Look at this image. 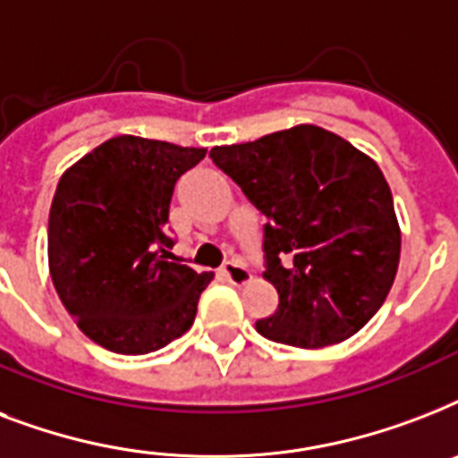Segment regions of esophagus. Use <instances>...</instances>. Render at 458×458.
I'll list each match as a JSON object with an SVG mask.
<instances>
[{"label": "esophagus", "mask_w": 458, "mask_h": 458, "mask_svg": "<svg viewBox=\"0 0 458 458\" xmlns=\"http://www.w3.org/2000/svg\"><path fill=\"white\" fill-rule=\"evenodd\" d=\"M223 276H225V280L233 283V285H247L251 280L250 268H247L242 261H228V264L223 266Z\"/></svg>", "instance_id": "esophagus-1"}]
</instances>
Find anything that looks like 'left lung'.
<instances>
[{
    "label": "left lung",
    "instance_id": "obj_1",
    "mask_svg": "<svg viewBox=\"0 0 458 458\" xmlns=\"http://www.w3.org/2000/svg\"><path fill=\"white\" fill-rule=\"evenodd\" d=\"M208 157L264 216V278L278 309L257 330L318 349L359 333L390 293L399 223L383 171L347 140L297 125Z\"/></svg>",
    "mask_w": 458,
    "mask_h": 458
}]
</instances>
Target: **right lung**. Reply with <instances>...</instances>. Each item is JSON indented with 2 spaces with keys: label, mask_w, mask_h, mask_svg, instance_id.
Wrapping results in <instances>:
<instances>
[{
  "label": "right lung",
  "mask_w": 458,
  "mask_h": 458,
  "mask_svg": "<svg viewBox=\"0 0 458 458\" xmlns=\"http://www.w3.org/2000/svg\"><path fill=\"white\" fill-rule=\"evenodd\" d=\"M207 149L121 138L61 175L49 208V273L89 340L149 354L190 330L211 273L175 264L165 233L173 187Z\"/></svg>",
  "instance_id": "add662e5"
}]
</instances>
